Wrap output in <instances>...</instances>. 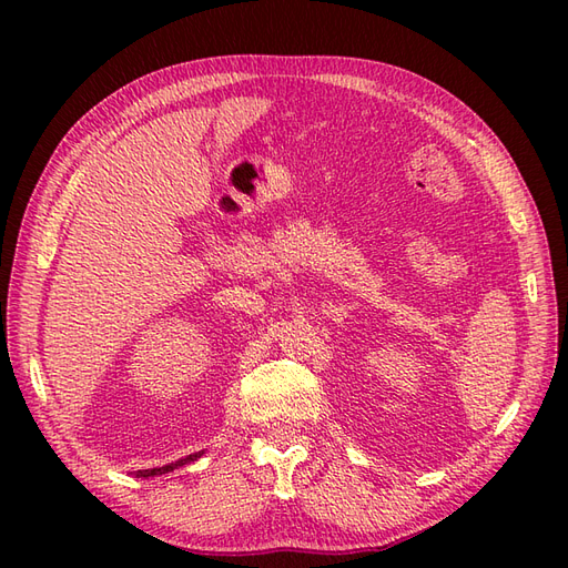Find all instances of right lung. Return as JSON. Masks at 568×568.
Segmentation results:
<instances>
[{
  "mask_svg": "<svg viewBox=\"0 0 568 568\" xmlns=\"http://www.w3.org/2000/svg\"><path fill=\"white\" fill-rule=\"evenodd\" d=\"M199 455H201V453H196V455H189V457H184V459H178L175 464H165V467H156V469H142V471H136L134 476H136V478H149V476H159V474H168V471H173V469L182 467V464H186V462H194V459H196Z\"/></svg>",
  "mask_w": 568,
  "mask_h": 568,
  "instance_id": "obj_1",
  "label": "right lung"
}]
</instances>
